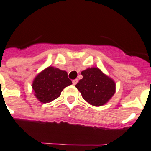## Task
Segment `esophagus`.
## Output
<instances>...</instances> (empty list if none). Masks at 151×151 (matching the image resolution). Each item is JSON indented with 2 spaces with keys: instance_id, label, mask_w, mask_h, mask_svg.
Masks as SVG:
<instances>
[{
  "instance_id": "1",
  "label": "esophagus",
  "mask_w": 151,
  "mask_h": 151,
  "mask_svg": "<svg viewBox=\"0 0 151 151\" xmlns=\"http://www.w3.org/2000/svg\"><path fill=\"white\" fill-rule=\"evenodd\" d=\"M78 79L73 80V81H72V82H73V85H75V84H77V83H78Z\"/></svg>"
}]
</instances>
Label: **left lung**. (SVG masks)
I'll use <instances>...</instances> for the list:
<instances>
[{
  "label": "left lung",
  "instance_id": "1",
  "mask_svg": "<svg viewBox=\"0 0 151 151\" xmlns=\"http://www.w3.org/2000/svg\"><path fill=\"white\" fill-rule=\"evenodd\" d=\"M83 78L75 87L83 99L94 106H102L116 92V82L98 67L87 68L81 72Z\"/></svg>",
  "mask_w": 151,
  "mask_h": 151
}]
</instances>
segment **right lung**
<instances>
[{
	"label": "right lung",
	"instance_id": "obj_1",
	"mask_svg": "<svg viewBox=\"0 0 151 151\" xmlns=\"http://www.w3.org/2000/svg\"><path fill=\"white\" fill-rule=\"evenodd\" d=\"M71 84L65 70L50 66L35 76L32 88L40 102L49 103L60 96L62 91Z\"/></svg>",
	"mask_w": 151,
	"mask_h": 151
}]
</instances>
